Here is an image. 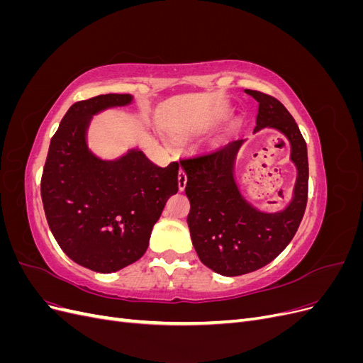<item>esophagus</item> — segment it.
I'll return each mask as SVG.
<instances>
[{
  "mask_svg": "<svg viewBox=\"0 0 363 363\" xmlns=\"http://www.w3.org/2000/svg\"><path fill=\"white\" fill-rule=\"evenodd\" d=\"M177 180H179V189L183 192V191H184V188H186V183H188V175H186V172H184L183 169H180V171H179V177H177Z\"/></svg>",
  "mask_w": 363,
  "mask_h": 363,
  "instance_id": "esophagus-1",
  "label": "esophagus"
}]
</instances>
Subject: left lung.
I'll return each mask as SVG.
<instances>
[{"instance_id": "obj_1", "label": "left lung", "mask_w": 363, "mask_h": 363, "mask_svg": "<svg viewBox=\"0 0 363 363\" xmlns=\"http://www.w3.org/2000/svg\"><path fill=\"white\" fill-rule=\"evenodd\" d=\"M245 92L259 103L255 133L274 128L288 139L296 179L288 204L265 212L245 199L235 177L238 152L247 139L180 162L188 175L184 192L191 201L188 225L194 248L207 268L225 277L252 272L276 259L295 236L307 203V147L295 119L276 98Z\"/></svg>"}]
</instances>
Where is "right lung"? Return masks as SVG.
I'll return each instance as SVG.
<instances>
[{
  "instance_id": "1",
  "label": "right lung",
  "mask_w": 363,
  "mask_h": 363,
  "mask_svg": "<svg viewBox=\"0 0 363 363\" xmlns=\"http://www.w3.org/2000/svg\"><path fill=\"white\" fill-rule=\"evenodd\" d=\"M133 103L130 94L79 101L51 138L40 182L52 236L69 259L96 272H115L139 260L169 196L179 191V163H152L139 148L103 160L87 147L95 115Z\"/></svg>"
}]
</instances>
